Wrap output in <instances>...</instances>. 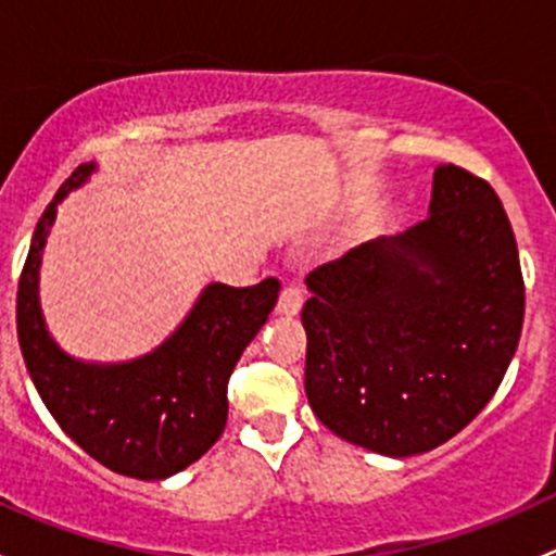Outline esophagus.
<instances>
[{"mask_svg": "<svg viewBox=\"0 0 556 556\" xmlns=\"http://www.w3.org/2000/svg\"><path fill=\"white\" fill-rule=\"evenodd\" d=\"M301 306H304V288L299 282L285 285L282 295H279L277 312L279 314H299Z\"/></svg>", "mask_w": 556, "mask_h": 556, "instance_id": "esophagus-1", "label": "esophagus"}]
</instances>
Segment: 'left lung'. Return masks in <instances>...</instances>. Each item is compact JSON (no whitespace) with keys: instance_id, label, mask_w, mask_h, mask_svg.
I'll use <instances>...</instances> for the list:
<instances>
[{"instance_id":"8db88e82","label":"left lung","mask_w":556,"mask_h":556,"mask_svg":"<svg viewBox=\"0 0 556 556\" xmlns=\"http://www.w3.org/2000/svg\"><path fill=\"white\" fill-rule=\"evenodd\" d=\"M306 285V397L363 450L412 457L446 444L517 352V239L492 185L463 166L435 169L425 220L323 263Z\"/></svg>"}]
</instances>
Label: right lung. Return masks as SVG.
Instances as JSON below:
<instances>
[{
  "instance_id": "obj_1",
  "label": "right lung",
  "mask_w": 556,
  "mask_h": 556,
  "mask_svg": "<svg viewBox=\"0 0 556 556\" xmlns=\"http://www.w3.org/2000/svg\"><path fill=\"white\" fill-rule=\"evenodd\" d=\"M93 166L70 174L39 217L18 279V341L39 397L59 428L104 468L155 481L188 468L223 435L228 379L279 299V279L252 288L210 285L177 333L123 366H86L48 336L37 304V268L55 204Z\"/></svg>"
}]
</instances>
